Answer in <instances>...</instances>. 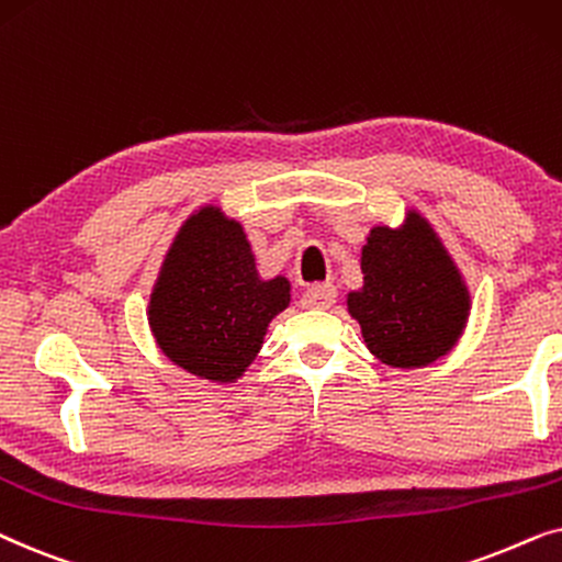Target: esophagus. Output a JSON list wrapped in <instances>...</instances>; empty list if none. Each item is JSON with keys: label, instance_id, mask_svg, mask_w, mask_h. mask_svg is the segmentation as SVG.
<instances>
[{"label": "esophagus", "instance_id": "34e87169", "mask_svg": "<svg viewBox=\"0 0 562 562\" xmlns=\"http://www.w3.org/2000/svg\"><path fill=\"white\" fill-rule=\"evenodd\" d=\"M336 301V288L331 282H324V285L308 288L301 297L303 308H331Z\"/></svg>", "mask_w": 562, "mask_h": 562}]
</instances>
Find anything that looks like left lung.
Instances as JSON below:
<instances>
[{"label": "left lung", "instance_id": "8db88e82", "mask_svg": "<svg viewBox=\"0 0 562 562\" xmlns=\"http://www.w3.org/2000/svg\"><path fill=\"white\" fill-rule=\"evenodd\" d=\"M364 285L349 293V313L378 359L422 368L445 357L465 328L470 295L429 223L411 213L406 226L370 231L362 249Z\"/></svg>", "mask_w": 562, "mask_h": 562}]
</instances>
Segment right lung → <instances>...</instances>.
<instances>
[{"instance_id":"1","label":"right lung","mask_w":562,"mask_h":562,"mask_svg":"<svg viewBox=\"0 0 562 562\" xmlns=\"http://www.w3.org/2000/svg\"><path fill=\"white\" fill-rule=\"evenodd\" d=\"M290 303L285 277L259 280L244 228L203 207L179 228L156 280L148 324L164 355L203 380L234 383Z\"/></svg>"}]
</instances>
